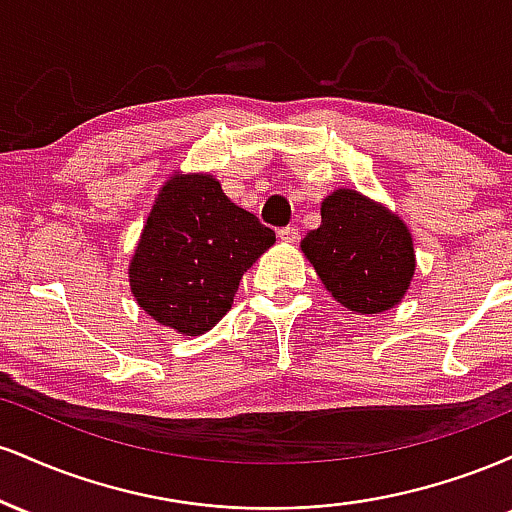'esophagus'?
<instances>
[{
	"mask_svg": "<svg viewBox=\"0 0 512 512\" xmlns=\"http://www.w3.org/2000/svg\"><path fill=\"white\" fill-rule=\"evenodd\" d=\"M276 236H279L281 243H296V240H298V228L296 226L279 228V231H276Z\"/></svg>",
	"mask_w": 512,
	"mask_h": 512,
	"instance_id": "obj_1",
	"label": "esophagus"
}]
</instances>
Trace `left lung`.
Returning a JSON list of instances; mask_svg holds the SVG:
<instances>
[{"mask_svg": "<svg viewBox=\"0 0 512 512\" xmlns=\"http://www.w3.org/2000/svg\"><path fill=\"white\" fill-rule=\"evenodd\" d=\"M320 216L301 250L334 301L361 315L395 308L416 269L407 223L356 190L327 195Z\"/></svg>", "mask_w": 512, "mask_h": 512, "instance_id": "obj_1", "label": "left lung"}]
</instances>
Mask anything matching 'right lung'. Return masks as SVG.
I'll return each instance as SVG.
<instances>
[{"label": "right lung", "instance_id": "right-lung-1", "mask_svg": "<svg viewBox=\"0 0 512 512\" xmlns=\"http://www.w3.org/2000/svg\"><path fill=\"white\" fill-rule=\"evenodd\" d=\"M274 231L209 173H175L158 190L129 260V289L158 325L199 337L233 305L240 279Z\"/></svg>", "mask_w": 512, "mask_h": 512}]
</instances>
